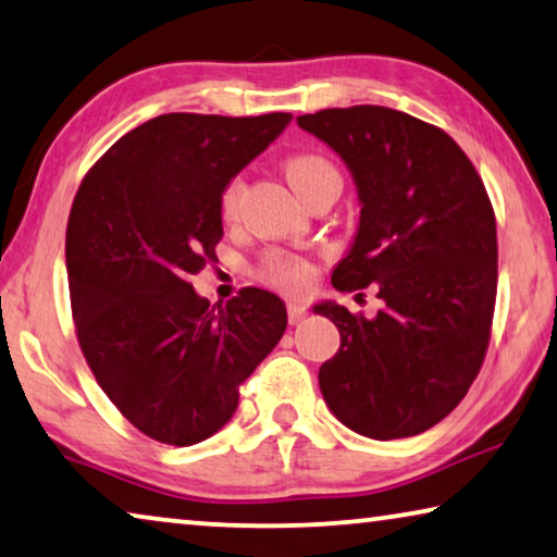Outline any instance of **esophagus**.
<instances>
[{"label":"esophagus","mask_w":557,"mask_h":557,"mask_svg":"<svg viewBox=\"0 0 557 557\" xmlns=\"http://www.w3.org/2000/svg\"><path fill=\"white\" fill-rule=\"evenodd\" d=\"M307 317V307L305 305H299V302H295V299H289L287 302V320H289V324H299Z\"/></svg>","instance_id":"esophagus-1"}]
</instances>
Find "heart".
I'll use <instances>...</instances> for the list:
<instances>
[{"label":"heart","instance_id":"heart-1","mask_svg":"<svg viewBox=\"0 0 557 557\" xmlns=\"http://www.w3.org/2000/svg\"><path fill=\"white\" fill-rule=\"evenodd\" d=\"M285 175L297 196L305 202L320 190L342 188V175L337 171V165L317 151H299L289 156L285 161ZM243 190V175H233V178L223 185V190H220V215H223V220H233L237 215ZM255 272H258V277L262 282L285 289V293H305L314 280L312 262L302 258V255L287 250L264 252Z\"/></svg>","mask_w":557,"mask_h":557}]
</instances>
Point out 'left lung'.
Wrapping results in <instances>:
<instances>
[{
    "label": "left lung",
    "instance_id": "8db88e82",
    "mask_svg": "<svg viewBox=\"0 0 557 557\" xmlns=\"http://www.w3.org/2000/svg\"><path fill=\"white\" fill-rule=\"evenodd\" d=\"M297 123L342 156L361 200L355 245L332 285H374L384 299L374 320L334 302L314 307L342 337L320 367L322 396L361 436H417L456 409L488 349L498 287L491 198L461 146L409 113L349 106Z\"/></svg>",
    "mask_w": 557,
    "mask_h": 557
}]
</instances>
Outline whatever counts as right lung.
Instances as JSON below:
<instances>
[{"label": "right lung", "instance_id": "1", "mask_svg": "<svg viewBox=\"0 0 557 557\" xmlns=\"http://www.w3.org/2000/svg\"><path fill=\"white\" fill-rule=\"evenodd\" d=\"M289 119L163 113L119 138L78 185L66 225L78 347L148 438L190 446L213 436L285 334L277 295L243 287L210 307L190 277L218 260L223 185Z\"/></svg>", "mask_w": 557, "mask_h": 557}]
</instances>
